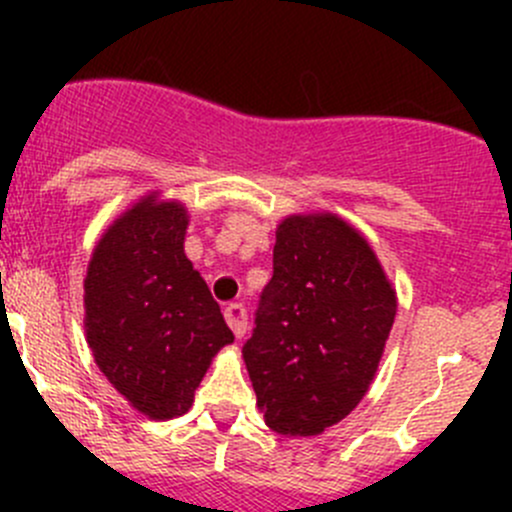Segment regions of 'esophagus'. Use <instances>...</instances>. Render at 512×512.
Returning <instances> with one entry per match:
<instances>
[{
    "label": "esophagus",
    "instance_id": "esophagus-1",
    "mask_svg": "<svg viewBox=\"0 0 512 512\" xmlns=\"http://www.w3.org/2000/svg\"><path fill=\"white\" fill-rule=\"evenodd\" d=\"M225 322L230 324L232 334H235L237 339H242L247 332V309L242 307L240 302H230L225 307Z\"/></svg>",
    "mask_w": 512,
    "mask_h": 512
}]
</instances>
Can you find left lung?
<instances>
[{
  "mask_svg": "<svg viewBox=\"0 0 512 512\" xmlns=\"http://www.w3.org/2000/svg\"><path fill=\"white\" fill-rule=\"evenodd\" d=\"M394 317V289L354 227L334 215L282 220L272 280L242 347L267 426L282 436H317L352 414Z\"/></svg>",
  "mask_w": 512,
  "mask_h": 512,
  "instance_id": "left-lung-1",
  "label": "left lung"
}]
</instances>
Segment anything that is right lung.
<instances>
[{
	"label": "right lung",
	"instance_id": "obj_1",
	"mask_svg": "<svg viewBox=\"0 0 512 512\" xmlns=\"http://www.w3.org/2000/svg\"><path fill=\"white\" fill-rule=\"evenodd\" d=\"M185 227L183 205L141 200L98 240L84 280L98 369L156 421L190 409L213 356L235 339L185 257Z\"/></svg>",
	"mask_w": 512,
	"mask_h": 512
}]
</instances>
